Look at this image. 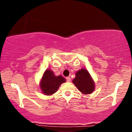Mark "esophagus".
Instances as JSON below:
<instances>
[{"label": "esophagus", "mask_w": 132, "mask_h": 132, "mask_svg": "<svg viewBox=\"0 0 132 132\" xmlns=\"http://www.w3.org/2000/svg\"><path fill=\"white\" fill-rule=\"evenodd\" d=\"M66 81H67V82H70L71 81L70 77H66Z\"/></svg>", "instance_id": "obj_1"}]
</instances>
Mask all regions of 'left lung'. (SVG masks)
I'll use <instances>...</instances> for the list:
<instances>
[{
    "label": "left lung",
    "instance_id": "left-lung-1",
    "mask_svg": "<svg viewBox=\"0 0 132 132\" xmlns=\"http://www.w3.org/2000/svg\"><path fill=\"white\" fill-rule=\"evenodd\" d=\"M72 82L84 94H90L95 89L94 81L86 69L82 68L76 72V78L72 80Z\"/></svg>",
    "mask_w": 132,
    "mask_h": 132
}]
</instances>
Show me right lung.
I'll list each match as a JSON object with an SVG mask.
<instances>
[{"label":"right lung","instance_id":"right-lung-1","mask_svg":"<svg viewBox=\"0 0 132 132\" xmlns=\"http://www.w3.org/2000/svg\"><path fill=\"white\" fill-rule=\"evenodd\" d=\"M65 81V79L62 76H55L52 71L46 70L42 76L40 87L44 94L51 96L56 92L60 85Z\"/></svg>","mask_w":132,"mask_h":132}]
</instances>
